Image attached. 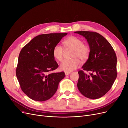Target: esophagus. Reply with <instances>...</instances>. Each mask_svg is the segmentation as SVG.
<instances>
[{"label": "esophagus", "instance_id": "obj_1", "mask_svg": "<svg viewBox=\"0 0 128 128\" xmlns=\"http://www.w3.org/2000/svg\"><path fill=\"white\" fill-rule=\"evenodd\" d=\"M70 72H65V74L66 76L70 75Z\"/></svg>", "mask_w": 128, "mask_h": 128}]
</instances>
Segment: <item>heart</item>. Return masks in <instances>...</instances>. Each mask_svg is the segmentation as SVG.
Here are the masks:
<instances>
[{"label": "heart", "mask_w": 128, "mask_h": 128, "mask_svg": "<svg viewBox=\"0 0 128 128\" xmlns=\"http://www.w3.org/2000/svg\"><path fill=\"white\" fill-rule=\"evenodd\" d=\"M64 44L66 48L72 49V59L65 60L60 65V69L68 72L77 69L80 65V60H85L88 58L90 53L89 46L84 44L79 38L71 36L64 41ZM53 56L58 61H62L63 59L64 49L60 44H56L53 49Z\"/></svg>", "instance_id": "heart-1"}]
</instances>
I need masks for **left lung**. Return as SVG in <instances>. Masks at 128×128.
Returning a JSON list of instances; mask_svg holds the SVG:
<instances>
[{"mask_svg": "<svg viewBox=\"0 0 128 128\" xmlns=\"http://www.w3.org/2000/svg\"><path fill=\"white\" fill-rule=\"evenodd\" d=\"M85 37L90 49L89 57L80 70L77 83L78 90L85 97L97 99L111 89L117 77V56L110 43L94 32H75ZM89 71L86 74L84 70Z\"/></svg>", "mask_w": 128, "mask_h": 128, "instance_id": "8db88e82", "label": "left lung"}]
</instances>
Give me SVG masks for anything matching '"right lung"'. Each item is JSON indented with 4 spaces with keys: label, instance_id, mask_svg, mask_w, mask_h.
Listing matches in <instances>:
<instances>
[{
    "label": "right lung",
    "instance_id": "1",
    "mask_svg": "<svg viewBox=\"0 0 128 128\" xmlns=\"http://www.w3.org/2000/svg\"><path fill=\"white\" fill-rule=\"evenodd\" d=\"M67 33H51L37 36L20 51L16 75L22 91L30 98L42 102L57 91L63 72L49 73L58 68L53 49Z\"/></svg>",
    "mask_w": 128,
    "mask_h": 128
}]
</instances>
